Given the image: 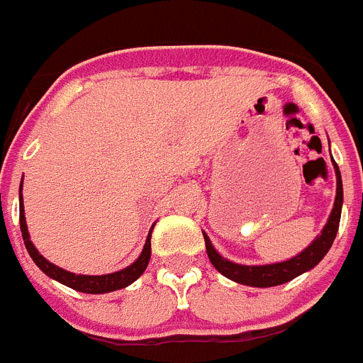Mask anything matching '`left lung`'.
Here are the masks:
<instances>
[{"label":"left lung","mask_w":363,"mask_h":363,"mask_svg":"<svg viewBox=\"0 0 363 363\" xmlns=\"http://www.w3.org/2000/svg\"><path fill=\"white\" fill-rule=\"evenodd\" d=\"M333 160V158H331ZM333 167H335L336 174V198L333 211L327 218V223L323 225L322 233L309 243V245L300 252V255L293 256V258L285 259V262H277V264H265V265H242L234 264L230 259L223 258L220 252L214 249L211 243L209 236L203 233L205 238V249L209 255L211 264L214 265L218 272H221L223 277L229 280L236 281V284L249 285V287H274V285L287 284V281L294 280L296 277L303 274V272L311 271L313 267L320 264L323 256L329 252L333 242L336 238L340 225V216H342V205H344V187H342V174L333 160Z\"/></svg>","instance_id":"left-lung-1"}]
</instances>
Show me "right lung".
<instances>
[{"label": "right lung", "mask_w": 363, "mask_h": 363, "mask_svg": "<svg viewBox=\"0 0 363 363\" xmlns=\"http://www.w3.org/2000/svg\"><path fill=\"white\" fill-rule=\"evenodd\" d=\"M21 187H23V182H21ZM19 201H21V207H19V227H21V236H23L25 247H27L28 255L34 259V264L41 269V271L47 274L52 280L60 281V284L67 285L70 289L79 291V293L86 294H105L112 293V291L123 289L127 285H130L133 281H136L138 278L142 277L143 271L149 265L150 259V233H152V227L149 230V236H147V242L143 245L142 255L138 256V259L134 264H130L129 267L121 269L116 272H108V274H99V277H89V274H76V272L65 271V269L57 267V265L50 264L49 259L40 255L34 243L30 240V234L27 229V221H25V209H23V194H21V189H19Z\"/></svg>", "instance_id": "right-lung-1"}]
</instances>
